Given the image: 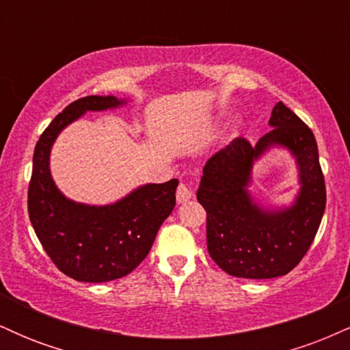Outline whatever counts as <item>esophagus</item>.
I'll list each match as a JSON object with an SVG mask.
<instances>
[{"mask_svg":"<svg viewBox=\"0 0 350 350\" xmlns=\"http://www.w3.org/2000/svg\"><path fill=\"white\" fill-rule=\"evenodd\" d=\"M194 196V192H192V189L187 186V184H179L178 187V192H176V198H178V202H186Z\"/></svg>","mask_w":350,"mask_h":350,"instance_id":"34e87169","label":"esophagus"}]
</instances>
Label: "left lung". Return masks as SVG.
<instances>
[{
	"label": "left lung",
	"mask_w": 350,
	"mask_h": 350,
	"mask_svg": "<svg viewBox=\"0 0 350 350\" xmlns=\"http://www.w3.org/2000/svg\"><path fill=\"white\" fill-rule=\"evenodd\" d=\"M270 126L255 144L235 138L217 151L200 178L198 200L207 212L208 255L237 278L290 273L311 247L326 208V184L311 128L283 102L273 108ZM271 146L290 149L300 171L299 198L280 211L256 206L246 189L252 163Z\"/></svg>",
	"instance_id": "obj_1"
}]
</instances>
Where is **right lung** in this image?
I'll return each instance as SVG.
<instances>
[{"mask_svg":"<svg viewBox=\"0 0 350 350\" xmlns=\"http://www.w3.org/2000/svg\"><path fill=\"white\" fill-rule=\"evenodd\" d=\"M113 95H88L64 108L36 143L27 212L36 235L64 275L85 283L126 276L146 258L156 234L176 206L179 180L146 184L110 206H85L55 187L49 170L51 148L67 124L85 111L123 105Z\"/></svg>","mask_w":350,"mask_h":350,"instance_id":"add662e5","label":"right lung"}]
</instances>
